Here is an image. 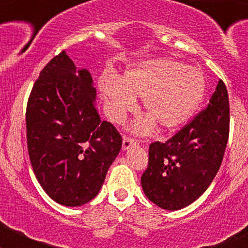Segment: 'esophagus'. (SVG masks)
<instances>
[{
    "instance_id": "esophagus-1",
    "label": "esophagus",
    "mask_w": 248,
    "mask_h": 248,
    "mask_svg": "<svg viewBox=\"0 0 248 248\" xmlns=\"http://www.w3.org/2000/svg\"><path fill=\"white\" fill-rule=\"evenodd\" d=\"M138 143L137 139H133V138H129V137H123V150H128L130 146H133L134 144Z\"/></svg>"
}]
</instances>
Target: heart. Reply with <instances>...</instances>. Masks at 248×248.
I'll list each match as a JSON object with an SVG mask.
<instances>
[{
    "label": "heart",
    "instance_id": "1",
    "mask_svg": "<svg viewBox=\"0 0 248 248\" xmlns=\"http://www.w3.org/2000/svg\"><path fill=\"white\" fill-rule=\"evenodd\" d=\"M99 89L108 104V114L119 123L137 109L135 95L143 97L148 115L134 124V130L146 134L155 123L165 131L183 126L198 109L205 94L202 72L166 57L140 61L120 78L114 73L100 77Z\"/></svg>",
    "mask_w": 248,
    "mask_h": 248
}]
</instances>
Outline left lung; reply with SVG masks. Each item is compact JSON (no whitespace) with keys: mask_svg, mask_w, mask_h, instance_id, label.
I'll return each mask as SVG.
<instances>
[{"mask_svg":"<svg viewBox=\"0 0 248 248\" xmlns=\"http://www.w3.org/2000/svg\"><path fill=\"white\" fill-rule=\"evenodd\" d=\"M229 131V94L220 79L207 108L168 141L150 144L148 169L141 176L146 198L170 211L198 200L220 169Z\"/></svg>","mask_w":248,"mask_h":248,"instance_id":"obj_1","label":"left lung"}]
</instances>
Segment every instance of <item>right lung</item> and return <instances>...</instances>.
Instances as JSON below:
<instances>
[{
	"label": "right lung",
	"instance_id": "1",
	"mask_svg": "<svg viewBox=\"0 0 248 248\" xmlns=\"http://www.w3.org/2000/svg\"><path fill=\"white\" fill-rule=\"evenodd\" d=\"M87 69L64 50L39 73L26 111L27 146L37 180L52 200L82 206L100 191L122 149V137L100 120Z\"/></svg>",
	"mask_w": 248,
	"mask_h": 248
}]
</instances>
